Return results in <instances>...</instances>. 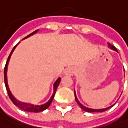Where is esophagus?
<instances>
[{
  "label": "esophagus",
  "mask_w": 128,
  "mask_h": 128,
  "mask_svg": "<svg viewBox=\"0 0 128 128\" xmlns=\"http://www.w3.org/2000/svg\"><path fill=\"white\" fill-rule=\"evenodd\" d=\"M74 69L72 68H68L66 71H65V75L68 76H72L74 74Z\"/></svg>",
  "instance_id": "esophagus-1"
}]
</instances>
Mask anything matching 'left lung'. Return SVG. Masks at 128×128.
Listing matches in <instances>:
<instances>
[{
  "label": "left lung",
  "instance_id": "8db88e82",
  "mask_svg": "<svg viewBox=\"0 0 128 128\" xmlns=\"http://www.w3.org/2000/svg\"><path fill=\"white\" fill-rule=\"evenodd\" d=\"M108 48H110V49H112V50H115V51L118 52V50H117V49H116L115 47L113 46H112V45H110V43H108ZM74 95H75V98H76V100L77 103L78 104V106H80V108H81L82 110H83L84 111H86V112H104V111L107 110H108L109 108H112V106H115V104L116 103H114L113 105H112V106H109V107H108V108H102V109H92V108H86V107H85V106H83L82 105L81 103L78 101V98H77V96H76V91L74 90Z\"/></svg>",
  "mask_w": 128,
  "mask_h": 128
}]
</instances>
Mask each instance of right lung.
<instances>
[{
	"instance_id": "add662e5",
	"label": "right lung",
	"mask_w": 128,
	"mask_h": 128,
	"mask_svg": "<svg viewBox=\"0 0 128 128\" xmlns=\"http://www.w3.org/2000/svg\"><path fill=\"white\" fill-rule=\"evenodd\" d=\"M38 31V30H36V31H34V32H32V33H30V35H28V36H26V37L25 38H23V39H26V38H29L30 36H32V35L36 34ZM18 44H19V42L18 43L16 46H14V48H12V51L10 52V53L9 56H8V58L7 62H6V66H5V68H4V81H5V85H6V90H7L8 94V96H9L10 99L11 101L13 102V104H14L15 106H17V107H18L20 109H21V110H22L27 111V112H42V111L45 110L46 109H47V108L50 106V105L51 104L52 101V100H53L54 96H55V94H56V92L57 88H58V87L59 84H60V82L61 78H58L57 79L56 81L55 82V83H54V85H53V93H52V96L50 97V100L48 101L47 102H46V103H44V104H42V105H32V104H30V103L22 102H20V101L18 100L17 99H16L14 96H12V93H11V92H10V89H9L8 84L7 70H8V62H9V60H10V56H11V55H12V52L14 51V50L16 49V46H17Z\"/></svg>"
}]
</instances>
